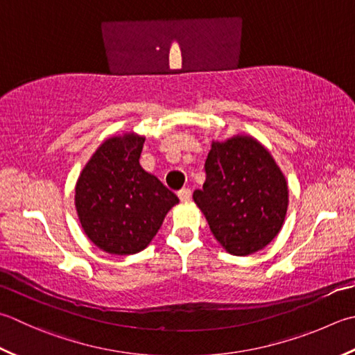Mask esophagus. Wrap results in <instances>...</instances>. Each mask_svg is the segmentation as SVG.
<instances>
[{
    "mask_svg": "<svg viewBox=\"0 0 355 355\" xmlns=\"http://www.w3.org/2000/svg\"><path fill=\"white\" fill-rule=\"evenodd\" d=\"M177 196L182 201H189L191 197H192V192H191L189 187H182V189L177 192Z\"/></svg>",
    "mask_w": 355,
    "mask_h": 355,
    "instance_id": "1",
    "label": "esophagus"
}]
</instances>
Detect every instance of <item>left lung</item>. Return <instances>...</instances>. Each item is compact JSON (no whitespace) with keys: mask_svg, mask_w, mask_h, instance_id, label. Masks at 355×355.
Segmentation results:
<instances>
[{"mask_svg":"<svg viewBox=\"0 0 355 355\" xmlns=\"http://www.w3.org/2000/svg\"><path fill=\"white\" fill-rule=\"evenodd\" d=\"M205 172L192 197L220 245L232 255L268 246L288 211L286 180L269 152L243 135L212 143Z\"/></svg>","mask_w":355,"mask_h":355,"instance_id":"1","label":"left lung"}]
</instances>
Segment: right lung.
I'll return each instance as SVG.
<instances>
[{"label":"right lung","instance_id":"obj_1","mask_svg":"<svg viewBox=\"0 0 355 355\" xmlns=\"http://www.w3.org/2000/svg\"><path fill=\"white\" fill-rule=\"evenodd\" d=\"M144 137H112L96 149L75 187V207L90 241L114 255L143 251L178 197L140 166Z\"/></svg>","mask_w":355,"mask_h":355}]
</instances>
